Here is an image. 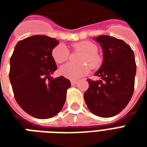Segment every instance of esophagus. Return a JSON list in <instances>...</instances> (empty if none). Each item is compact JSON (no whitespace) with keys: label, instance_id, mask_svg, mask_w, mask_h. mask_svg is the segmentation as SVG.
Returning a JSON list of instances; mask_svg holds the SVG:
<instances>
[{"label":"esophagus","instance_id":"34e87169","mask_svg":"<svg viewBox=\"0 0 147 147\" xmlns=\"http://www.w3.org/2000/svg\"><path fill=\"white\" fill-rule=\"evenodd\" d=\"M78 83V81H76V80H71V84L73 86V85H76V83Z\"/></svg>","mask_w":147,"mask_h":147}]
</instances>
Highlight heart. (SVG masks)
Wrapping results in <instances>:
<instances>
[{
  "label": "heart",
  "instance_id": "1",
  "mask_svg": "<svg viewBox=\"0 0 147 147\" xmlns=\"http://www.w3.org/2000/svg\"><path fill=\"white\" fill-rule=\"evenodd\" d=\"M71 47L76 51L83 53L80 57V65H75L71 63L64 64L60 68V73L65 78L69 80H77L89 73L90 66L91 68L98 67L101 63V58L97 53L98 48L96 45L88 41L74 43ZM69 50L64 45H58L53 48L52 56L56 63H64L69 57ZM88 65H87V64Z\"/></svg>",
  "mask_w": 147,
  "mask_h": 147
}]
</instances>
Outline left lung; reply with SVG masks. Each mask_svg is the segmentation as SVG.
<instances>
[{
    "instance_id": "8db88e82",
    "label": "left lung",
    "mask_w": 147,
    "mask_h": 147,
    "mask_svg": "<svg viewBox=\"0 0 147 147\" xmlns=\"http://www.w3.org/2000/svg\"><path fill=\"white\" fill-rule=\"evenodd\" d=\"M94 39L103 51L102 66L94 74L101 80H87L89 88L84 94V100L94 114L114 117L126 107L132 97L136 72L135 55L123 40L109 35Z\"/></svg>"
}]
</instances>
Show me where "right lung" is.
Masks as SVG:
<instances>
[{"mask_svg":"<svg viewBox=\"0 0 147 147\" xmlns=\"http://www.w3.org/2000/svg\"><path fill=\"white\" fill-rule=\"evenodd\" d=\"M58 43L45 35L29 37L18 42L10 58L15 98L27 113L38 119L54 117L62 109L71 86L64 76H50L57 68L52 51Z\"/></svg>","mask_w":147,"mask_h":147,"instance_id":"obj_1","label":"right lung"}]
</instances>
